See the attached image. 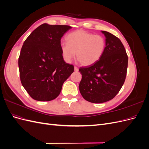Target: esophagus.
Masks as SVG:
<instances>
[{"label": "esophagus", "mask_w": 149, "mask_h": 149, "mask_svg": "<svg viewBox=\"0 0 149 149\" xmlns=\"http://www.w3.org/2000/svg\"><path fill=\"white\" fill-rule=\"evenodd\" d=\"M74 71L75 72H78V68L77 67H76V66H74Z\"/></svg>", "instance_id": "1"}]
</instances>
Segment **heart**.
I'll return each instance as SVG.
<instances>
[{
  "mask_svg": "<svg viewBox=\"0 0 149 149\" xmlns=\"http://www.w3.org/2000/svg\"><path fill=\"white\" fill-rule=\"evenodd\" d=\"M67 42L61 43L63 56L67 62L74 57L83 66H90L100 60L104 52L106 42L100 35H94L82 30L70 33L66 37Z\"/></svg>",
  "mask_w": 149,
  "mask_h": 149,
  "instance_id": "1",
  "label": "heart"
}]
</instances>
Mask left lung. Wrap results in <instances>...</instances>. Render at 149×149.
<instances>
[{"mask_svg": "<svg viewBox=\"0 0 149 149\" xmlns=\"http://www.w3.org/2000/svg\"><path fill=\"white\" fill-rule=\"evenodd\" d=\"M106 45L100 60L80 68L82 74L79 89L84 100L102 103L113 99L121 89L127 74L128 56L120 40L114 35L101 31Z\"/></svg>", "mask_w": 149, "mask_h": 149, "instance_id": "left-lung-1", "label": "left lung"}]
</instances>
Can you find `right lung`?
<instances>
[{
    "label": "right lung",
    "instance_id": "obj_1",
    "mask_svg": "<svg viewBox=\"0 0 149 149\" xmlns=\"http://www.w3.org/2000/svg\"><path fill=\"white\" fill-rule=\"evenodd\" d=\"M68 25H40L22 47L19 68L22 86L33 100L49 101L59 95L63 84L73 73L61 51V38Z\"/></svg>",
    "mask_w": 149,
    "mask_h": 149
}]
</instances>
